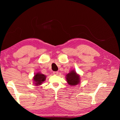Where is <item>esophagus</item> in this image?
Here are the masks:
<instances>
[{"label": "esophagus", "mask_w": 120, "mask_h": 120, "mask_svg": "<svg viewBox=\"0 0 120 120\" xmlns=\"http://www.w3.org/2000/svg\"><path fill=\"white\" fill-rule=\"evenodd\" d=\"M53 74H54V75H58V73H59V72H58V71H53Z\"/></svg>", "instance_id": "esophagus-1"}]
</instances>
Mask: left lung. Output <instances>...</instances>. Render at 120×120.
<instances>
[{"label": "left lung", "mask_w": 120, "mask_h": 120, "mask_svg": "<svg viewBox=\"0 0 120 120\" xmlns=\"http://www.w3.org/2000/svg\"><path fill=\"white\" fill-rule=\"evenodd\" d=\"M68 83L71 86L76 85L80 82V77L74 71H71L66 75Z\"/></svg>", "instance_id": "left-lung-1"}]
</instances>
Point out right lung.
Wrapping results in <instances>:
<instances>
[{
    "label": "right lung",
    "instance_id": "right-lung-1",
    "mask_svg": "<svg viewBox=\"0 0 120 120\" xmlns=\"http://www.w3.org/2000/svg\"><path fill=\"white\" fill-rule=\"evenodd\" d=\"M46 79V76L44 74L40 73H37L35 75L34 78V80L36 86L40 85Z\"/></svg>",
    "mask_w": 120,
    "mask_h": 120
}]
</instances>
